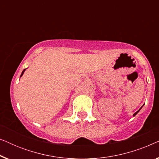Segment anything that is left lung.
<instances>
[{
	"label": "left lung",
	"mask_w": 159,
	"mask_h": 159,
	"mask_svg": "<svg viewBox=\"0 0 159 159\" xmlns=\"http://www.w3.org/2000/svg\"><path fill=\"white\" fill-rule=\"evenodd\" d=\"M142 107H143V106H142ZM142 107H141V108H142ZM141 108H140V109H139V110H138V111H137V112H135V113H134V114H133V116H135V115H136V114H138V112H139V111H140V109H141Z\"/></svg>",
	"instance_id": "left-lung-1"
}]
</instances>
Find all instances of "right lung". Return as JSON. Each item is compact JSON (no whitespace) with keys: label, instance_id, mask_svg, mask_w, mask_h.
<instances>
[{"label":"right lung","instance_id":"1","mask_svg":"<svg viewBox=\"0 0 159 159\" xmlns=\"http://www.w3.org/2000/svg\"><path fill=\"white\" fill-rule=\"evenodd\" d=\"M25 69H24V71H22V73H21V76H20V77H21V76H22V75H23V74H24V72H25Z\"/></svg>","mask_w":159,"mask_h":159}]
</instances>
